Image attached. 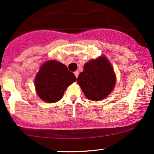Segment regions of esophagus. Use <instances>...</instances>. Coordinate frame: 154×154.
<instances>
[{
  "label": "esophagus",
  "mask_w": 154,
  "mask_h": 154,
  "mask_svg": "<svg viewBox=\"0 0 154 154\" xmlns=\"http://www.w3.org/2000/svg\"><path fill=\"white\" fill-rule=\"evenodd\" d=\"M74 74H75V77L77 78V77H78V75H79V71H75V72H74Z\"/></svg>",
  "instance_id": "esophagus-1"
}]
</instances>
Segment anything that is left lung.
<instances>
[{"instance_id":"obj_1","label":"left lung","mask_w":154,"mask_h":154,"mask_svg":"<svg viewBox=\"0 0 154 154\" xmlns=\"http://www.w3.org/2000/svg\"><path fill=\"white\" fill-rule=\"evenodd\" d=\"M116 75L107 58L101 56L84 65L77 83L88 100L100 101L107 97L114 88Z\"/></svg>"}]
</instances>
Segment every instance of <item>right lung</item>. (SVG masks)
<instances>
[{
    "instance_id": "obj_1",
    "label": "right lung",
    "mask_w": 154,
    "mask_h": 154,
    "mask_svg": "<svg viewBox=\"0 0 154 154\" xmlns=\"http://www.w3.org/2000/svg\"><path fill=\"white\" fill-rule=\"evenodd\" d=\"M75 75L67 66L57 60H49L39 69L35 79L37 94L48 103L60 100L69 85L76 81Z\"/></svg>"
}]
</instances>
